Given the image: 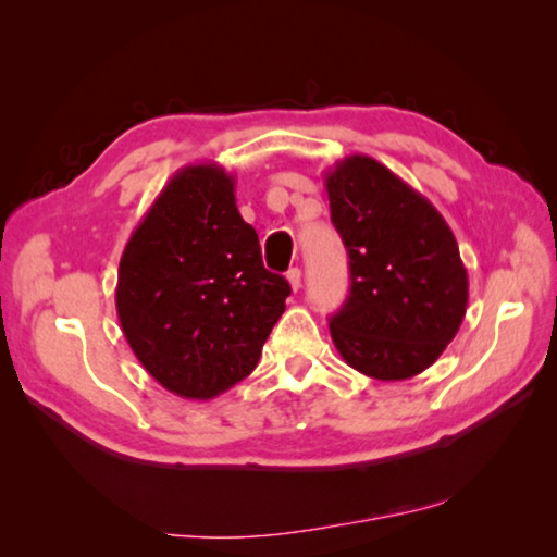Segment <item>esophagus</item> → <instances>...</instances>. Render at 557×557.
Returning a JSON list of instances; mask_svg holds the SVG:
<instances>
[{
	"label": "esophagus",
	"mask_w": 557,
	"mask_h": 557,
	"mask_svg": "<svg viewBox=\"0 0 557 557\" xmlns=\"http://www.w3.org/2000/svg\"><path fill=\"white\" fill-rule=\"evenodd\" d=\"M287 282H289V287L297 292L301 287V270L299 268H289L287 270Z\"/></svg>",
	"instance_id": "obj_1"
}]
</instances>
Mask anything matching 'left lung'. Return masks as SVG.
I'll use <instances>...</instances> for the list:
<instances>
[{
	"instance_id": "left-lung-1",
	"label": "left lung",
	"mask_w": 557,
	"mask_h": 557,
	"mask_svg": "<svg viewBox=\"0 0 557 557\" xmlns=\"http://www.w3.org/2000/svg\"><path fill=\"white\" fill-rule=\"evenodd\" d=\"M324 182L351 270L344 307L329 319L334 346L375 381L412 379L437 361L467 314L455 233L425 196L366 154L342 159Z\"/></svg>"
}]
</instances>
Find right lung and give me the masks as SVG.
I'll list each match as a JSON object with an SVG mask.
<instances>
[{
	"instance_id": "right-lung-1",
	"label": "right lung",
	"mask_w": 557,
	"mask_h": 557,
	"mask_svg": "<svg viewBox=\"0 0 557 557\" xmlns=\"http://www.w3.org/2000/svg\"><path fill=\"white\" fill-rule=\"evenodd\" d=\"M289 292L262 265L233 176L191 164L169 178L129 235L115 305L147 373L169 393L209 400L256 369Z\"/></svg>"
}]
</instances>
